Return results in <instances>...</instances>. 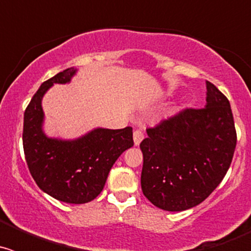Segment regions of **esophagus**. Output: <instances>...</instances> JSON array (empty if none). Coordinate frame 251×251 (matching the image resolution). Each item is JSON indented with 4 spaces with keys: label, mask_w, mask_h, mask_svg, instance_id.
<instances>
[{
    "label": "esophagus",
    "mask_w": 251,
    "mask_h": 251,
    "mask_svg": "<svg viewBox=\"0 0 251 251\" xmlns=\"http://www.w3.org/2000/svg\"><path fill=\"white\" fill-rule=\"evenodd\" d=\"M145 138V134L141 129H136L133 132V141H134V145L139 146V143L142 142V139Z\"/></svg>",
    "instance_id": "esophagus-1"
}]
</instances>
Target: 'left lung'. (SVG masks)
<instances>
[{"label":"left lung","mask_w":251,"mask_h":251,"mask_svg":"<svg viewBox=\"0 0 251 251\" xmlns=\"http://www.w3.org/2000/svg\"><path fill=\"white\" fill-rule=\"evenodd\" d=\"M206 105L186 108L141 142L143 195L166 211H183L202 202L231 165L236 130L225 95L206 81Z\"/></svg>","instance_id":"obj_1"}]
</instances>
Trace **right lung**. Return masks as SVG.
<instances>
[{"label": "right lung", "mask_w": 251, "mask_h": 251, "mask_svg": "<svg viewBox=\"0 0 251 251\" xmlns=\"http://www.w3.org/2000/svg\"><path fill=\"white\" fill-rule=\"evenodd\" d=\"M75 73L69 68L41 84L25 110L22 143L31 176L44 192L63 202L86 203L100 194L115 161L134 143L132 127L95 128L73 141L46 136L44 94L54 84L69 83Z\"/></svg>", "instance_id": "right-lung-1"}]
</instances>
